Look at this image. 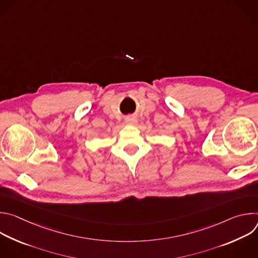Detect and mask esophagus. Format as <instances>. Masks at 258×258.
<instances>
[{
    "mask_svg": "<svg viewBox=\"0 0 258 258\" xmlns=\"http://www.w3.org/2000/svg\"><path fill=\"white\" fill-rule=\"evenodd\" d=\"M125 122H126L127 124H136V123H137V119H136V117H134V116H127V117L125 118Z\"/></svg>",
    "mask_w": 258,
    "mask_h": 258,
    "instance_id": "1",
    "label": "esophagus"
}]
</instances>
